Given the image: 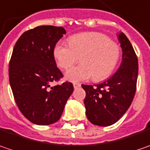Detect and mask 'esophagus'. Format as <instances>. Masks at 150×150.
I'll use <instances>...</instances> for the list:
<instances>
[{"label":"esophagus","mask_w":150,"mask_h":150,"mask_svg":"<svg viewBox=\"0 0 150 150\" xmlns=\"http://www.w3.org/2000/svg\"><path fill=\"white\" fill-rule=\"evenodd\" d=\"M73 86H74V88H75V89L81 87V84H80V83H76V82H75V83L73 84Z\"/></svg>","instance_id":"esophagus-1"}]
</instances>
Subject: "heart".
<instances>
[{
  "label": "heart",
  "mask_w": 150,
  "mask_h": 150,
  "mask_svg": "<svg viewBox=\"0 0 150 150\" xmlns=\"http://www.w3.org/2000/svg\"><path fill=\"white\" fill-rule=\"evenodd\" d=\"M121 48L117 42L97 32L73 35L68 42L59 41L54 48V56L59 68L68 69L79 60L81 64L70 69L65 77L70 81H82L92 77L95 81L108 78L119 61Z\"/></svg>",
  "instance_id": "obj_1"
}]
</instances>
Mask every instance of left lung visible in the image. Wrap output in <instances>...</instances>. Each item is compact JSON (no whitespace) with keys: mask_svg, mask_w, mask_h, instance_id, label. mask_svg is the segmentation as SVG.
<instances>
[{"mask_svg":"<svg viewBox=\"0 0 150 150\" xmlns=\"http://www.w3.org/2000/svg\"><path fill=\"white\" fill-rule=\"evenodd\" d=\"M122 49L120 68L108 81L96 86L82 85L88 120L98 126H110L120 119L134 100L139 73L138 57L123 33L118 35Z\"/></svg>","mask_w":150,"mask_h":150,"instance_id":"obj_1","label":"left lung"}]
</instances>
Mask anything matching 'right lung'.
Returning a JSON list of instances; mask_svg holds the SVG:
<instances>
[{
    "instance_id": "right-lung-1",
    "label": "right lung",
    "mask_w": 150,
    "mask_h": 150,
    "mask_svg": "<svg viewBox=\"0 0 150 150\" xmlns=\"http://www.w3.org/2000/svg\"><path fill=\"white\" fill-rule=\"evenodd\" d=\"M66 32L62 27L39 26L18 38L9 63V81L16 105L23 116L38 125L59 120L72 94L71 82L50 86L62 72L56 65L54 48Z\"/></svg>"
}]
</instances>
